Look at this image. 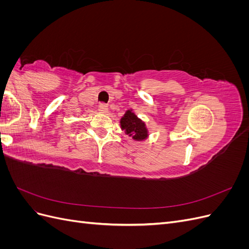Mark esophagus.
Returning <instances> with one entry per match:
<instances>
[{
    "mask_svg": "<svg viewBox=\"0 0 249 249\" xmlns=\"http://www.w3.org/2000/svg\"><path fill=\"white\" fill-rule=\"evenodd\" d=\"M100 113H103V114H107L108 113V108H107V105L105 104H102L100 106V109H99Z\"/></svg>",
    "mask_w": 249,
    "mask_h": 249,
    "instance_id": "esophagus-1",
    "label": "esophagus"
}]
</instances>
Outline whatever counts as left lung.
Here are the masks:
<instances>
[{
    "label": "left lung",
    "mask_w": 249,
    "mask_h": 249,
    "mask_svg": "<svg viewBox=\"0 0 249 249\" xmlns=\"http://www.w3.org/2000/svg\"><path fill=\"white\" fill-rule=\"evenodd\" d=\"M119 125L125 135L134 141L142 142L149 137V132L145 122L139 118L133 109H129L119 119Z\"/></svg>",
    "instance_id": "left-lung-1"
}]
</instances>
